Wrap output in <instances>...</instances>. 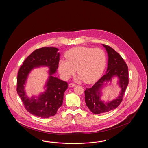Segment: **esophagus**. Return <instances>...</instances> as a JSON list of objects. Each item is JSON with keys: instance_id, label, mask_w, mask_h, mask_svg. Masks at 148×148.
<instances>
[{"instance_id": "obj_1", "label": "esophagus", "mask_w": 148, "mask_h": 148, "mask_svg": "<svg viewBox=\"0 0 148 148\" xmlns=\"http://www.w3.org/2000/svg\"><path fill=\"white\" fill-rule=\"evenodd\" d=\"M75 86V84H74V83H70V84H69V87H74Z\"/></svg>"}]
</instances>
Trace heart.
Segmentation results:
<instances>
[{"label":"heart","instance_id":"heart-1","mask_svg":"<svg viewBox=\"0 0 148 148\" xmlns=\"http://www.w3.org/2000/svg\"><path fill=\"white\" fill-rule=\"evenodd\" d=\"M65 56L66 60L60 59L58 63L59 73L64 79H69L77 69L76 80L90 83L101 75L106 66V54L100 48L77 47L68 50Z\"/></svg>","mask_w":148,"mask_h":148}]
</instances>
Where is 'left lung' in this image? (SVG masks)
<instances>
[{
	"instance_id": "8db88e82",
	"label": "left lung",
	"mask_w": 148,
	"mask_h": 148,
	"mask_svg": "<svg viewBox=\"0 0 148 148\" xmlns=\"http://www.w3.org/2000/svg\"><path fill=\"white\" fill-rule=\"evenodd\" d=\"M108 56V67L106 74L90 88L85 90V101L88 108L95 114L107 113L116 108L123 100L124 94L129 83L128 68L123 58L110 47L102 44ZM118 78L117 84L121 88L119 95L107 102L101 99L102 90L105 84L111 82L114 78Z\"/></svg>"
}]
</instances>
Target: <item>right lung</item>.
<instances>
[{"label":"right lung","mask_w":148,"mask_h":148,"mask_svg":"<svg viewBox=\"0 0 148 148\" xmlns=\"http://www.w3.org/2000/svg\"><path fill=\"white\" fill-rule=\"evenodd\" d=\"M59 49L54 47H44L34 50L23 62L17 77L16 91L29 113L38 117L48 118L54 116L62 106L64 92L68 83L53 77L56 73L59 62ZM49 68V77L45 85V92L38 96L29 97L25 90L28 74L32 70L40 67Z\"/></svg>","instance_id":"obj_1"}]
</instances>
